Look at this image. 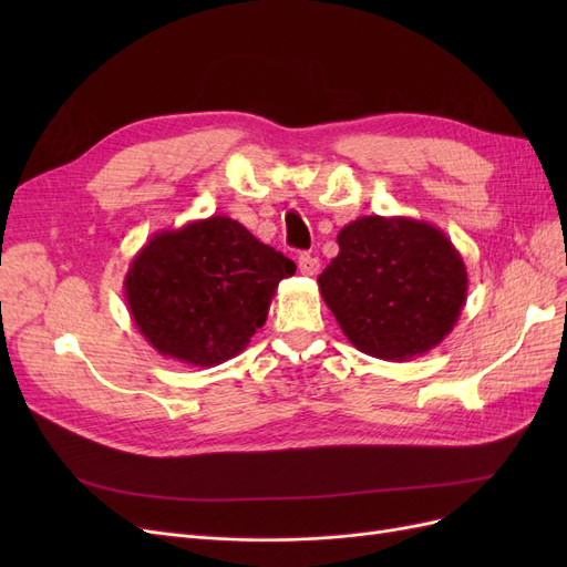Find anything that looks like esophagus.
Segmentation results:
<instances>
[{
    "mask_svg": "<svg viewBox=\"0 0 567 567\" xmlns=\"http://www.w3.org/2000/svg\"><path fill=\"white\" fill-rule=\"evenodd\" d=\"M298 267H300V271L305 274V277H315V274L319 271V260H317L315 255H310V252H300Z\"/></svg>",
    "mask_w": 567,
    "mask_h": 567,
    "instance_id": "obj_1",
    "label": "esophagus"
}]
</instances>
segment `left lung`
I'll list each match as a JSON object with an SVG mask.
<instances>
[{"label": "left lung", "instance_id": "1", "mask_svg": "<svg viewBox=\"0 0 567 567\" xmlns=\"http://www.w3.org/2000/svg\"><path fill=\"white\" fill-rule=\"evenodd\" d=\"M319 293L352 346L406 362L452 333L468 293L461 252L442 229L411 217H357L338 234Z\"/></svg>", "mask_w": 567, "mask_h": 567}]
</instances>
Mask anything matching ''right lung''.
<instances>
[{"label":"right lung","mask_w":567,"mask_h":567,"mask_svg":"<svg viewBox=\"0 0 567 567\" xmlns=\"http://www.w3.org/2000/svg\"><path fill=\"white\" fill-rule=\"evenodd\" d=\"M296 262L227 215L153 234L132 257L125 300L153 350L217 367L248 348Z\"/></svg>","instance_id":"obj_1"}]
</instances>
